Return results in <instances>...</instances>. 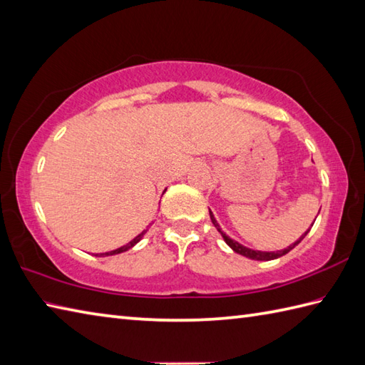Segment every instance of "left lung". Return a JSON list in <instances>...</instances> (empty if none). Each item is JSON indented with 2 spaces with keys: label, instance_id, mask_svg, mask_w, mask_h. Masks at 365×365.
<instances>
[{
  "label": "left lung",
  "instance_id": "obj_1",
  "mask_svg": "<svg viewBox=\"0 0 365 365\" xmlns=\"http://www.w3.org/2000/svg\"><path fill=\"white\" fill-rule=\"evenodd\" d=\"M210 220H212V222H213V226L218 229V232L220 234L222 235V238H224V242H226L232 250H234L237 254H242V255H245V257H247V259H252V260H274V259H279V257H282V255H285L287 252H290L294 246H298L299 245V242L302 238H304L306 235H307V232L304 235H302L299 240H297V242H294L293 245H290V246H287L285 250H282V251H276V252H263V251H254V250H250V247H246V246H243V245H240L238 242H235V240H232L230 237H227L226 234H224V232L220 229V226H218V222H216V220H215V216H213V213L210 212Z\"/></svg>",
  "mask_w": 365,
  "mask_h": 365
}]
</instances>
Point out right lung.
I'll return each instance as SVG.
<instances>
[{
	"label": "right lung",
	"instance_id": "obj_1",
	"mask_svg": "<svg viewBox=\"0 0 365 365\" xmlns=\"http://www.w3.org/2000/svg\"><path fill=\"white\" fill-rule=\"evenodd\" d=\"M145 234V230L144 232H141V234H139L138 237H135L133 240H131V242L130 243H127L125 246H122V247H118V250H114V251H110V252H105V254H100V257H103V255H114V254H120V252H125V251H128L130 250V247H133L138 242H139V240H141L143 238V235Z\"/></svg>",
	"mask_w": 365,
	"mask_h": 365
}]
</instances>
